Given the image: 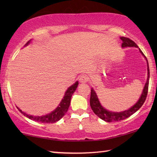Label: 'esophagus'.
<instances>
[{
    "label": "esophagus",
    "instance_id": "obj_1",
    "mask_svg": "<svg viewBox=\"0 0 157 157\" xmlns=\"http://www.w3.org/2000/svg\"><path fill=\"white\" fill-rule=\"evenodd\" d=\"M79 81L82 84L86 83V82H87V81H88V78H87L86 75H82V76L79 77Z\"/></svg>",
    "mask_w": 157,
    "mask_h": 157
}]
</instances>
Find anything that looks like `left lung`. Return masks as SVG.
Here are the masks:
<instances>
[{
    "label": "left lung",
    "instance_id": "obj_1",
    "mask_svg": "<svg viewBox=\"0 0 157 157\" xmlns=\"http://www.w3.org/2000/svg\"><path fill=\"white\" fill-rule=\"evenodd\" d=\"M121 39L123 41L122 43V48H127V47H136L139 48L137 45L135 44V42L133 41L131 39L127 37L121 36ZM140 53H141L143 56H144L146 61H147V78L146 83L144 86V88L142 91V94L140 95V97L139 98V100L137 101L135 105L130 107L129 109L121 111V112H113V111L107 110L106 109L101 105L99 99L97 96L96 93L95 92L94 89L91 88V97H90V105L92 110L95 113V115H97L102 120L105 121L106 122H109V123H111V122H116L119 121L124 120L132 116L135 112L139 109L142 107L143 103L145 102L146 97L147 95L148 91V85H149V79H150V69H149V65L148 62L146 57L143 54V52L139 48Z\"/></svg>",
    "mask_w": 157,
    "mask_h": 157
}]
</instances>
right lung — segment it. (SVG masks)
<instances>
[{"instance_id": "1", "label": "right lung", "mask_w": 157, "mask_h": 157, "mask_svg": "<svg viewBox=\"0 0 157 157\" xmlns=\"http://www.w3.org/2000/svg\"><path fill=\"white\" fill-rule=\"evenodd\" d=\"M30 41L31 40L28 41L24 46H28V45L30 43ZM78 81H77L75 83H74L72 85V86L69 87L65 92L64 96H63V99L61 101L59 106H58L54 111H52L51 113H48L45 116H36L30 115V114H27L26 113L23 112V111H21L18 107H17L18 111H19L23 115H24L29 119H30V120H33L36 122H38V123H54L55 122L59 121L60 119L65 115L66 111H68L69 106H70L71 97H72L73 93L75 91L77 87L78 86Z\"/></svg>"}]
</instances>
